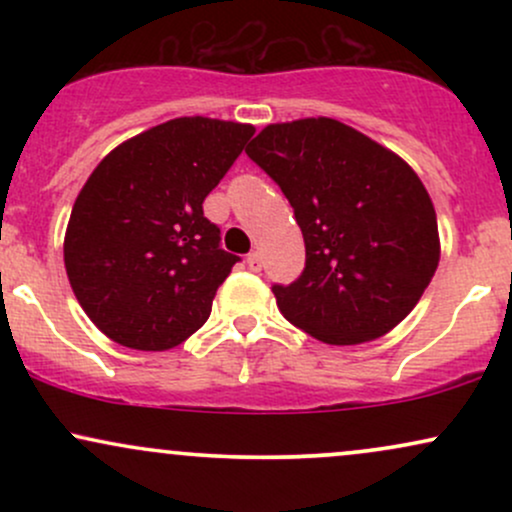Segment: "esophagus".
<instances>
[{"label": "esophagus", "instance_id": "obj_1", "mask_svg": "<svg viewBox=\"0 0 512 512\" xmlns=\"http://www.w3.org/2000/svg\"><path fill=\"white\" fill-rule=\"evenodd\" d=\"M248 267H250V272H262L260 252H250V255H248Z\"/></svg>", "mask_w": 512, "mask_h": 512}]
</instances>
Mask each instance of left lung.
I'll return each mask as SVG.
<instances>
[{
  "mask_svg": "<svg viewBox=\"0 0 512 512\" xmlns=\"http://www.w3.org/2000/svg\"><path fill=\"white\" fill-rule=\"evenodd\" d=\"M245 154L281 187L305 240L301 276L272 286L281 315L337 346L397 327L440 257L436 209L419 175L330 117L264 127Z\"/></svg>",
  "mask_w": 512,
  "mask_h": 512,
  "instance_id": "1",
  "label": "left lung"
}]
</instances>
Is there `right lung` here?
Returning a JSON list of instances; mask_svg holds the SVG:
<instances>
[{
    "label": "right lung",
    "mask_w": 512,
    "mask_h": 512,
    "mask_svg": "<svg viewBox=\"0 0 512 512\" xmlns=\"http://www.w3.org/2000/svg\"><path fill=\"white\" fill-rule=\"evenodd\" d=\"M252 125L178 117L98 163L76 197L64 267L93 325L129 349L166 351L207 322L240 262L204 199L243 154Z\"/></svg>",
    "instance_id": "right-lung-1"
}]
</instances>
